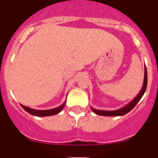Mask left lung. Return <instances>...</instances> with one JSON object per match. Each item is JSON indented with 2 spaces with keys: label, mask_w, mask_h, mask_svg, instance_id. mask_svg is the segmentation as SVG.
<instances>
[{
  "label": "left lung",
  "mask_w": 158,
  "mask_h": 158,
  "mask_svg": "<svg viewBox=\"0 0 158 158\" xmlns=\"http://www.w3.org/2000/svg\"><path fill=\"white\" fill-rule=\"evenodd\" d=\"M146 87H147V70H146V67L145 65V75H144V81H143V85H142V89L141 91L139 92V93L137 95V96H135L133 100H131L130 103H128L127 105H125L124 107H121L119 109L114 110V111H104V110H96L95 108H93V107H91V109L95 114L99 115H103V116H122V115H126L127 113H128L129 111H131V110L133 109L134 107H135L138 103L139 102V100H141V98L142 97V96L144 95L145 92L146 90Z\"/></svg>",
  "instance_id": "1"
}]
</instances>
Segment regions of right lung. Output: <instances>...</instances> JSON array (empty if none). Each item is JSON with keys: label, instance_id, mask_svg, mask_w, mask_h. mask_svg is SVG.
<instances>
[{"label": "right lung", "instance_id": "add662e5", "mask_svg": "<svg viewBox=\"0 0 158 158\" xmlns=\"http://www.w3.org/2000/svg\"><path fill=\"white\" fill-rule=\"evenodd\" d=\"M65 103L66 101H65L63 104L61 106L58 107H55V108H53V109H49V110H35L33 109V108H31L29 107H26V106H23L21 104V107H23L25 111L28 112L29 114L32 115H35V116H51V115H57L60 111L63 109V107H65Z\"/></svg>", "mask_w": 158, "mask_h": 158}]
</instances>
